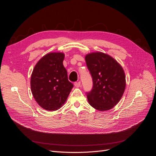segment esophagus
Segmentation results:
<instances>
[{
    "label": "esophagus",
    "instance_id": "34e87169",
    "mask_svg": "<svg viewBox=\"0 0 156 156\" xmlns=\"http://www.w3.org/2000/svg\"><path fill=\"white\" fill-rule=\"evenodd\" d=\"M74 85L75 87H79L80 85H81V82L78 81V82H75L74 83Z\"/></svg>",
    "mask_w": 156,
    "mask_h": 156
}]
</instances>
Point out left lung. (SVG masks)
Instances as JSON below:
<instances>
[{"label":"left lung","instance_id":"1","mask_svg":"<svg viewBox=\"0 0 156 156\" xmlns=\"http://www.w3.org/2000/svg\"><path fill=\"white\" fill-rule=\"evenodd\" d=\"M85 60L93 81L91 91L86 93L90 105L100 111L109 110L124 92V69L111 56L100 52L86 55Z\"/></svg>","mask_w":156,"mask_h":156}]
</instances>
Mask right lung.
<instances>
[{"instance_id":"1","label":"right lung","mask_w":156,"mask_h":156,"mask_svg":"<svg viewBox=\"0 0 156 156\" xmlns=\"http://www.w3.org/2000/svg\"><path fill=\"white\" fill-rule=\"evenodd\" d=\"M64 58L62 53H49L37 62L33 69L30 80L32 95L45 110H58L66 101L73 87L68 81Z\"/></svg>"}]
</instances>
